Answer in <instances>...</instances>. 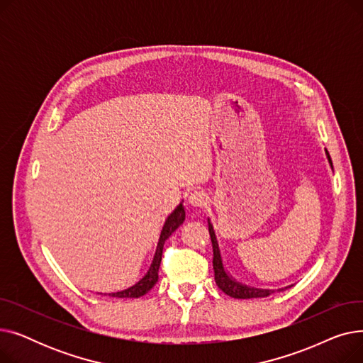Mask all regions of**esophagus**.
<instances>
[{
	"mask_svg": "<svg viewBox=\"0 0 363 363\" xmlns=\"http://www.w3.org/2000/svg\"><path fill=\"white\" fill-rule=\"evenodd\" d=\"M208 201V196L203 191V189H194L188 196V204L193 207H203Z\"/></svg>",
	"mask_w": 363,
	"mask_h": 363,
	"instance_id": "obj_1",
	"label": "esophagus"
}]
</instances>
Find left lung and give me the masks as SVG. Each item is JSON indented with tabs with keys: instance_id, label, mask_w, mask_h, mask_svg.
Instances as JSON below:
<instances>
[{
	"instance_id": "1",
	"label": "left lung",
	"mask_w": 363,
	"mask_h": 363,
	"mask_svg": "<svg viewBox=\"0 0 363 363\" xmlns=\"http://www.w3.org/2000/svg\"><path fill=\"white\" fill-rule=\"evenodd\" d=\"M325 155L328 159V163L333 169V162L331 157L328 155V151L325 148ZM207 223H208V233H211V238H212V245H213V271H215V281L218 287L228 296H231L234 298H256V297H268L269 294L275 293V291H282L285 289H278V290H271V289H257V287H252V285L242 284L240 281H237L228 269L225 268V263L222 259V253H220V247L216 238V233L213 230V225L211 222V219L207 218Z\"/></svg>"
}]
</instances>
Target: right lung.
Instances as JSON below:
<instances>
[{
	"label": "right lung",
	"mask_w": 363,
	"mask_h": 363,
	"mask_svg": "<svg viewBox=\"0 0 363 363\" xmlns=\"http://www.w3.org/2000/svg\"><path fill=\"white\" fill-rule=\"evenodd\" d=\"M182 203H184V200L175 207V211L166 218L164 225L162 228L160 237H159V242H157V247H156L155 257H152V260H151V264H150L147 274L137 284H133L132 287H129L126 290H122V291H116V293H108L110 297L138 298V297L144 296L145 293H148L152 287H155V284L159 279V268H160V262H162V253H163L164 241L172 234H174L178 230V226L182 225V222L185 220V207H184ZM100 294H103V293H100Z\"/></svg>",
	"instance_id": "add662e5"
}]
</instances>
